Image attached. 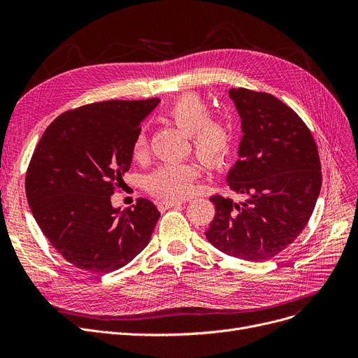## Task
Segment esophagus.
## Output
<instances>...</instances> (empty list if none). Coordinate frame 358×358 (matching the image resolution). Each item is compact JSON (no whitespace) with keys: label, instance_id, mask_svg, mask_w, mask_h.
Segmentation results:
<instances>
[{"label":"esophagus","instance_id":"esophagus-1","mask_svg":"<svg viewBox=\"0 0 358 358\" xmlns=\"http://www.w3.org/2000/svg\"><path fill=\"white\" fill-rule=\"evenodd\" d=\"M182 201H178V200H173V199H165L162 201H159L158 208L161 210H165V209H169V208H174V206H181Z\"/></svg>","mask_w":358,"mask_h":358}]
</instances>
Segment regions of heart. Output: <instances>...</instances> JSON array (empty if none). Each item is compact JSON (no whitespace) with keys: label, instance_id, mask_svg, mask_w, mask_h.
<instances>
[{"label":"heart","instance_id":"1","mask_svg":"<svg viewBox=\"0 0 358 358\" xmlns=\"http://www.w3.org/2000/svg\"><path fill=\"white\" fill-rule=\"evenodd\" d=\"M166 117L185 135H190L194 152L208 168H222L234 149L232 127L223 120L210 119V110L196 94L180 97L166 110ZM148 138L142 130L134 143V157L142 158ZM199 168L194 164H165L146 177V189L161 197L184 199L193 192Z\"/></svg>","mask_w":358,"mask_h":358}]
</instances>
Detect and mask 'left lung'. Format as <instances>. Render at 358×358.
I'll return each mask as SVG.
<instances>
[{
	"label": "left lung",
	"mask_w": 358,
	"mask_h": 358,
	"mask_svg": "<svg viewBox=\"0 0 358 358\" xmlns=\"http://www.w3.org/2000/svg\"><path fill=\"white\" fill-rule=\"evenodd\" d=\"M229 97L242 139L227 181L245 200L210 197L216 215L204 234L224 254L264 261L308 224L321 192V161L310 130L283 101L247 88L229 90Z\"/></svg>",
	"instance_id": "left-lung-1"
}]
</instances>
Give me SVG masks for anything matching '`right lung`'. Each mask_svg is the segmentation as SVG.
<instances>
[{
  "label": "right lung",
  "mask_w": 358,
  "mask_h": 358,
  "mask_svg": "<svg viewBox=\"0 0 358 358\" xmlns=\"http://www.w3.org/2000/svg\"><path fill=\"white\" fill-rule=\"evenodd\" d=\"M158 103L110 100L65 111L37 143L27 201L43 235L72 266L107 274L149 243L161 216L157 206L139 199L120 210L111 196L129 171L141 123Z\"/></svg>",
  "instance_id": "add662e5"
}]
</instances>
